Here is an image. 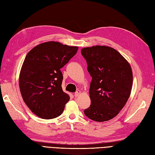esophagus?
<instances>
[{"label": "esophagus", "instance_id": "esophagus-1", "mask_svg": "<svg viewBox=\"0 0 155 155\" xmlns=\"http://www.w3.org/2000/svg\"><path fill=\"white\" fill-rule=\"evenodd\" d=\"M81 93V91H80V90H78L75 93V94H74V96H75V97H78V95H80Z\"/></svg>", "mask_w": 155, "mask_h": 155}]
</instances>
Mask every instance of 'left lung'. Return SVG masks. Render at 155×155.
Wrapping results in <instances>:
<instances>
[{"instance_id": "8db88e82", "label": "left lung", "mask_w": 155, "mask_h": 155, "mask_svg": "<svg viewBox=\"0 0 155 155\" xmlns=\"http://www.w3.org/2000/svg\"><path fill=\"white\" fill-rule=\"evenodd\" d=\"M81 52L92 77L91 105L84 113L94 121H108L119 114L130 96L133 84L131 66L119 52L108 46L85 47Z\"/></svg>"}]
</instances>
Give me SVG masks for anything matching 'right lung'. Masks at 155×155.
Returning a JSON list of instances; mask_svg holds the SVG:
<instances>
[{
    "label": "right lung",
    "mask_w": 155,
    "mask_h": 155,
    "mask_svg": "<svg viewBox=\"0 0 155 155\" xmlns=\"http://www.w3.org/2000/svg\"><path fill=\"white\" fill-rule=\"evenodd\" d=\"M78 50V47L48 41L37 45L26 55L19 86L25 104L39 118H54L64 110L70 97L62 89L60 69Z\"/></svg>",
    "instance_id": "add662e5"
}]
</instances>
